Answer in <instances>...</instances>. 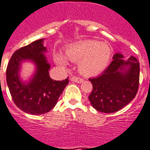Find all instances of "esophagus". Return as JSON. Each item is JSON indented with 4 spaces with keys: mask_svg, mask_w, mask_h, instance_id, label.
I'll use <instances>...</instances> for the list:
<instances>
[{
    "mask_svg": "<svg viewBox=\"0 0 150 150\" xmlns=\"http://www.w3.org/2000/svg\"><path fill=\"white\" fill-rule=\"evenodd\" d=\"M70 80L73 81V82L77 83H82L83 81L82 78L77 77V76H72V77L70 78Z\"/></svg>",
    "mask_w": 150,
    "mask_h": 150,
    "instance_id": "esophagus-1",
    "label": "esophagus"
}]
</instances>
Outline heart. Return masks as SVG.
<instances>
[{"label": "heart", "mask_w": 150, "mask_h": 150, "mask_svg": "<svg viewBox=\"0 0 150 150\" xmlns=\"http://www.w3.org/2000/svg\"><path fill=\"white\" fill-rule=\"evenodd\" d=\"M65 54L71 61H79L78 70L83 75L93 76L102 73L108 66L111 58V48L106 43L86 40L70 46ZM54 60L62 67L67 64L61 54H55Z\"/></svg>", "instance_id": "b5f03b06"}]
</instances>
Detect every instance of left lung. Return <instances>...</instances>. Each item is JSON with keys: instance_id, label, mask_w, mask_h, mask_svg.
I'll return each mask as SVG.
<instances>
[{"instance_id": "1", "label": "left lung", "mask_w": 150, "mask_h": 150, "mask_svg": "<svg viewBox=\"0 0 150 150\" xmlns=\"http://www.w3.org/2000/svg\"><path fill=\"white\" fill-rule=\"evenodd\" d=\"M120 53L114 54L100 76L89 79L93 90L89 96L96 110L106 113L123 108L136 96L139 88V63L133 56L127 61Z\"/></svg>"}]
</instances>
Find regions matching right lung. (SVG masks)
<instances>
[{
	"instance_id": "obj_1",
	"label": "right lung",
	"mask_w": 150,
	"mask_h": 150,
	"mask_svg": "<svg viewBox=\"0 0 150 150\" xmlns=\"http://www.w3.org/2000/svg\"><path fill=\"white\" fill-rule=\"evenodd\" d=\"M43 42L44 39L38 40L16 50L6 70L7 83L13 103L22 111L31 115L51 110L69 83V77L62 81L50 78L48 72L50 66L43 54L47 50ZM27 59L35 64L37 70L32 80L24 84L19 80V70L21 62Z\"/></svg>"
}]
</instances>
